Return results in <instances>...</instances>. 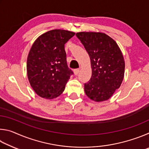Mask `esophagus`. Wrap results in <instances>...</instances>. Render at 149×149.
<instances>
[{"label": "esophagus", "mask_w": 149, "mask_h": 149, "mask_svg": "<svg viewBox=\"0 0 149 149\" xmlns=\"http://www.w3.org/2000/svg\"><path fill=\"white\" fill-rule=\"evenodd\" d=\"M79 71H80V69L79 68H77V69H75V70H74V74L75 75H78V74H79Z\"/></svg>", "instance_id": "1"}]
</instances>
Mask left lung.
I'll return each instance as SVG.
<instances>
[{"instance_id": "left-lung-1", "label": "left lung", "mask_w": 149, "mask_h": 149, "mask_svg": "<svg viewBox=\"0 0 149 149\" xmlns=\"http://www.w3.org/2000/svg\"><path fill=\"white\" fill-rule=\"evenodd\" d=\"M76 36L89 54L92 68L90 80L84 85L85 94L95 102L107 100L122 84L125 62L114 39L100 32H79Z\"/></svg>"}]
</instances>
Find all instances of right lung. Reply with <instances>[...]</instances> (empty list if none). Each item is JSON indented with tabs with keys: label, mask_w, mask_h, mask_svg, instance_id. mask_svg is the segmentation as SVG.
Instances as JSON below:
<instances>
[{
	"label": "right lung",
	"mask_w": 149,
	"mask_h": 149,
	"mask_svg": "<svg viewBox=\"0 0 149 149\" xmlns=\"http://www.w3.org/2000/svg\"><path fill=\"white\" fill-rule=\"evenodd\" d=\"M74 35L66 30H50L33 44L27 60V77L39 97L52 99L64 91L74 74L67 65L64 45Z\"/></svg>",
	"instance_id": "1"
}]
</instances>
